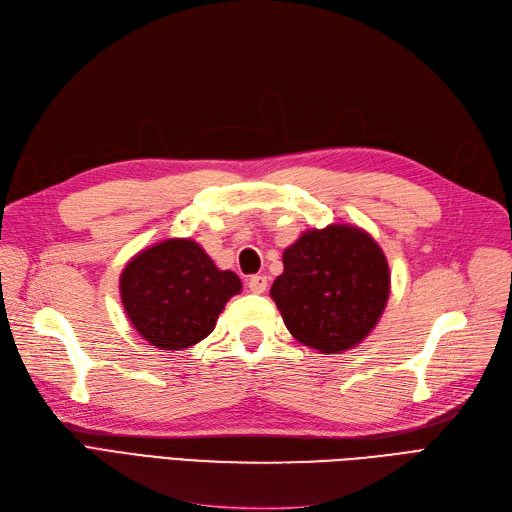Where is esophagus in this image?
Masks as SVG:
<instances>
[{
  "label": "esophagus",
  "instance_id": "1",
  "mask_svg": "<svg viewBox=\"0 0 512 512\" xmlns=\"http://www.w3.org/2000/svg\"><path fill=\"white\" fill-rule=\"evenodd\" d=\"M267 286H269V282H267V277H265V275H252L250 280H247V288H250V290H252V292H256V294L265 292V290H267Z\"/></svg>",
  "mask_w": 512,
  "mask_h": 512
}]
</instances>
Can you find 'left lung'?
<instances>
[{
	"label": "left lung",
	"mask_w": 512,
	"mask_h": 512,
	"mask_svg": "<svg viewBox=\"0 0 512 512\" xmlns=\"http://www.w3.org/2000/svg\"><path fill=\"white\" fill-rule=\"evenodd\" d=\"M271 299L297 342L322 354L361 344L391 290L389 262L365 230L348 224L305 230L284 250Z\"/></svg>",
	"instance_id": "obj_1"
}]
</instances>
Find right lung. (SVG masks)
Instances as JSON below:
<instances>
[{
    "mask_svg": "<svg viewBox=\"0 0 512 512\" xmlns=\"http://www.w3.org/2000/svg\"><path fill=\"white\" fill-rule=\"evenodd\" d=\"M119 292L145 342L160 350H183L215 329L226 301L241 292V280L215 267L196 241L166 239L128 262Z\"/></svg>",
    "mask_w": 512,
    "mask_h": 512,
    "instance_id": "obj_1",
    "label": "right lung"
}]
</instances>
